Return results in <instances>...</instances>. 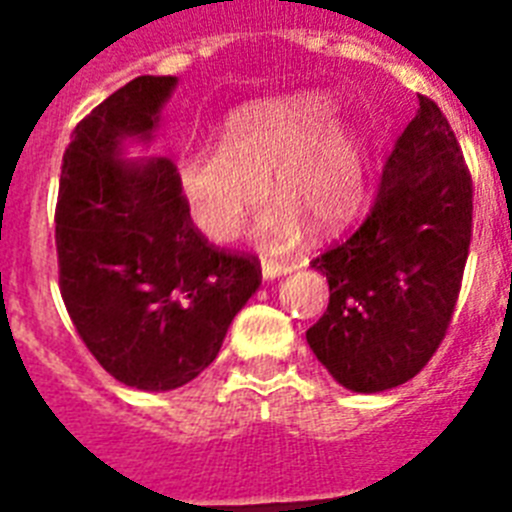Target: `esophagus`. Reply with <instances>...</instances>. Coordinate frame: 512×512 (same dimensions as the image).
I'll return each instance as SVG.
<instances>
[{"label": "esophagus", "mask_w": 512, "mask_h": 512, "mask_svg": "<svg viewBox=\"0 0 512 512\" xmlns=\"http://www.w3.org/2000/svg\"><path fill=\"white\" fill-rule=\"evenodd\" d=\"M295 268L292 263H287V260H263V276L265 279H276V276H284V273H289Z\"/></svg>", "instance_id": "esophagus-1"}]
</instances>
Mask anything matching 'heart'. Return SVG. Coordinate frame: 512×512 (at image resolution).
<instances>
[{
    "mask_svg": "<svg viewBox=\"0 0 512 512\" xmlns=\"http://www.w3.org/2000/svg\"><path fill=\"white\" fill-rule=\"evenodd\" d=\"M335 103L297 92L233 111L220 148L188 146L177 156V185L196 231L225 244L263 199L271 175V207L257 225L265 247H292L303 224L337 231L364 199V146L353 124L332 119Z\"/></svg>",
    "mask_w": 512,
    "mask_h": 512,
    "instance_id": "heart-1",
    "label": "heart"
}]
</instances>
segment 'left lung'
Here are the masks:
<instances>
[{"label": "left lung", "instance_id": "8db88e82", "mask_svg": "<svg viewBox=\"0 0 512 512\" xmlns=\"http://www.w3.org/2000/svg\"><path fill=\"white\" fill-rule=\"evenodd\" d=\"M390 151L369 215L313 260L327 313L305 337L353 393L404 385L444 340L473 228V180L452 127L425 95Z\"/></svg>", "mask_w": 512, "mask_h": 512}]
</instances>
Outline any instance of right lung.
I'll list each match as a JSON object with an SVG mask.
<instances>
[{"mask_svg":"<svg viewBox=\"0 0 512 512\" xmlns=\"http://www.w3.org/2000/svg\"><path fill=\"white\" fill-rule=\"evenodd\" d=\"M175 76H138L71 132L55 209L60 295L87 350L138 390H172L220 353L260 287V263L193 228L170 159L130 162L151 143Z\"/></svg>","mask_w":512,"mask_h":512,"instance_id":"1","label":"right lung"}]
</instances>
